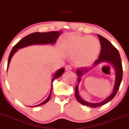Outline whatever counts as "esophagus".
I'll list each match as a JSON object with an SVG mask.
<instances>
[{
    "label": "esophagus",
    "instance_id": "esophagus-1",
    "mask_svg": "<svg viewBox=\"0 0 129 129\" xmlns=\"http://www.w3.org/2000/svg\"><path fill=\"white\" fill-rule=\"evenodd\" d=\"M65 69H66V71H70L72 69V66L71 65H67Z\"/></svg>",
    "mask_w": 129,
    "mask_h": 129
}]
</instances>
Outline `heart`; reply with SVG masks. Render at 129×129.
Wrapping results in <instances>:
<instances>
[{
    "label": "heart",
    "instance_id": "heart-1",
    "mask_svg": "<svg viewBox=\"0 0 129 129\" xmlns=\"http://www.w3.org/2000/svg\"><path fill=\"white\" fill-rule=\"evenodd\" d=\"M65 51L70 53H78L77 61L87 64L96 59L100 51V42L93 37L73 34L66 37L63 42Z\"/></svg>",
    "mask_w": 129,
    "mask_h": 129
}]
</instances>
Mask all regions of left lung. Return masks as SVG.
<instances>
[{
	"label": "left lung",
	"mask_w": 129,
	"mask_h": 129,
	"mask_svg": "<svg viewBox=\"0 0 129 129\" xmlns=\"http://www.w3.org/2000/svg\"><path fill=\"white\" fill-rule=\"evenodd\" d=\"M97 35H98V38L100 39V44L101 45V49L99 58L96 60H95V61L93 63L92 66L90 67V68H87L82 67V68H80L76 69L77 75L78 76V83H80L82 76L84 74L87 73L89 69H91L93 67L96 66L97 64L101 62H102V61H106V62L110 63L113 65L116 71V81L114 89H113L112 93L102 102L96 104L89 103V102H87L82 100L80 98L79 94H78V85H76L75 87V96L76 99H77V101L79 103L83 104V105L88 106L91 108H96L102 106L112 100L116 95V94H117V92L119 88V87H120L123 77L122 61H121L120 54H119L117 49L107 39H106L105 38H104V37L99 34H97Z\"/></svg>",
	"instance_id": "1"
}]
</instances>
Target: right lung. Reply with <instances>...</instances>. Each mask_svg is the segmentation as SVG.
Wrapping results in <instances>:
<instances>
[{"instance_id": "right-lung-1", "label": "right lung", "mask_w": 129, "mask_h": 129, "mask_svg": "<svg viewBox=\"0 0 129 129\" xmlns=\"http://www.w3.org/2000/svg\"><path fill=\"white\" fill-rule=\"evenodd\" d=\"M61 32H58V31H51V32L48 33H34L30 34L27 35L23 39H21L19 42H18L17 44L14 46L13 49L11 51L10 55H9V59H8V62H7V70L9 68V63L10 62L11 59L14 54L18 51V49L20 48L25 47L27 46L31 45H35V44H55L56 40L58 38V37L60 35ZM64 69L62 68L59 69L56 73L54 74L52 80V88L51 92L48 96V98L42 102V103L39 104V105H35V106H38L44 105V104H46L50 100L51 96L52 93V83H53V80L56 78H59L60 76L62 75V74L64 73ZM33 107V106H32Z\"/></svg>"}]
</instances>
